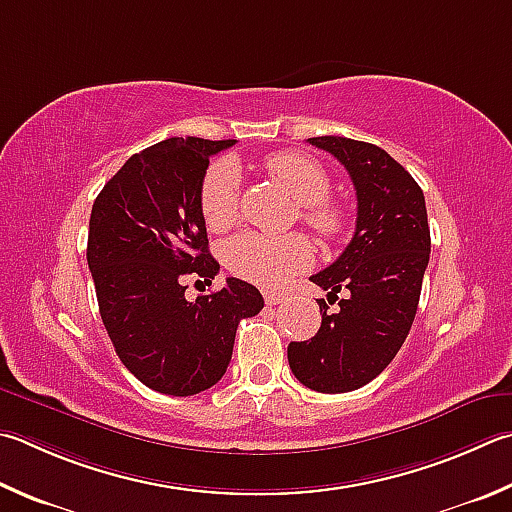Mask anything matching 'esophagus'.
Masks as SVG:
<instances>
[{
    "label": "esophagus",
    "instance_id": "obj_1",
    "mask_svg": "<svg viewBox=\"0 0 512 512\" xmlns=\"http://www.w3.org/2000/svg\"><path fill=\"white\" fill-rule=\"evenodd\" d=\"M264 300H266L268 306H275V304H280L284 300V295L277 293V291H264Z\"/></svg>",
    "mask_w": 512,
    "mask_h": 512
}]
</instances>
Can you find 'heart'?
Returning a JSON list of instances; mask_svg holds the SVG:
<instances>
[{"instance_id": "heart-1", "label": "heart", "mask_w": 512, "mask_h": 512, "mask_svg": "<svg viewBox=\"0 0 512 512\" xmlns=\"http://www.w3.org/2000/svg\"><path fill=\"white\" fill-rule=\"evenodd\" d=\"M266 170L271 172L300 206L302 224L320 239H336L347 224L345 210L329 201L331 179L324 167L302 152H275L266 156ZM201 215L212 232L228 230L237 219L239 172L221 161L212 165L201 185ZM313 262V248L302 235L268 237L259 232L228 241L226 264L244 280L277 288L288 277L302 273Z\"/></svg>"}]
</instances>
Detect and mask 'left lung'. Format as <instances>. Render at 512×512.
Segmentation results:
<instances>
[{"label":"left lung","instance_id":"left-lung-1","mask_svg":"<svg viewBox=\"0 0 512 512\" xmlns=\"http://www.w3.org/2000/svg\"><path fill=\"white\" fill-rule=\"evenodd\" d=\"M309 143L345 165L358 199L356 232L331 266L311 277L338 301L336 314L318 300L322 324L311 340L288 345V365L304 387L353 392L374 380L412 329L430 262L425 197L412 174L378 145L342 136Z\"/></svg>","mask_w":512,"mask_h":512}]
</instances>
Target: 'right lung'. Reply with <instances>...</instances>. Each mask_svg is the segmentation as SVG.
Instances as JSON below:
<instances>
[{"label": "right lung", "instance_id": "obj_1", "mask_svg": "<svg viewBox=\"0 0 512 512\" xmlns=\"http://www.w3.org/2000/svg\"><path fill=\"white\" fill-rule=\"evenodd\" d=\"M235 141L167 138L105 183L89 219L87 262L118 358L154 392L192 396L226 374L239 320L264 309L253 284L228 277L185 300V282L219 273L208 250L201 185L210 156Z\"/></svg>", "mask_w": 512, "mask_h": 512}]
</instances>
